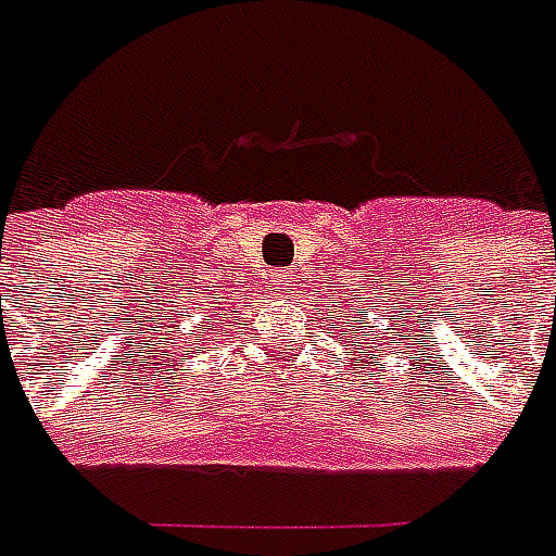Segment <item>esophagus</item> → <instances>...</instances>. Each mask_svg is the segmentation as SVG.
<instances>
[{
    "label": "esophagus",
    "instance_id": "obj_1",
    "mask_svg": "<svg viewBox=\"0 0 556 556\" xmlns=\"http://www.w3.org/2000/svg\"><path fill=\"white\" fill-rule=\"evenodd\" d=\"M270 282H274V289H277V291H289L291 289V274H274V279H270Z\"/></svg>",
    "mask_w": 556,
    "mask_h": 556
}]
</instances>
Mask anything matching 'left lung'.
Segmentation results:
<instances>
[{
	"label": "left lung",
	"mask_w": 556,
	"mask_h": 556,
	"mask_svg": "<svg viewBox=\"0 0 556 556\" xmlns=\"http://www.w3.org/2000/svg\"><path fill=\"white\" fill-rule=\"evenodd\" d=\"M359 348H362V344H359Z\"/></svg>",
	"instance_id": "left-lung-1"
}]
</instances>
